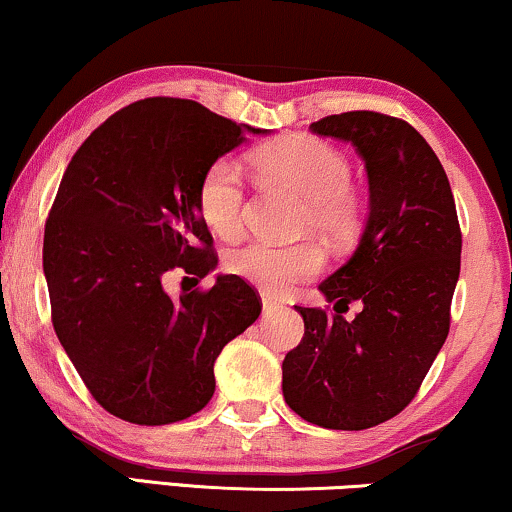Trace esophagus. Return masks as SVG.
<instances>
[{"mask_svg":"<svg viewBox=\"0 0 512 512\" xmlns=\"http://www.w3.org/2000/svg\"><path fill=\"white\" fill-rule=\"evenodd\" d=\"M278 307H281V304H278L276 302V297H271L269 293H262V309H264V312H274V309H278Z\"/></svg>","mask_w":512,"mask_h":512,"instance_id":"34e87169","label":"esophagus"}]
</instances>
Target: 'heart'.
Here are the masks:
<instances>
[{"label":"heart","mask_w":512,"mask_h":512,"mask_svg":"<svg viewBox=\"0 0 512 512\" xmlns=\"http://www.w3.org/2000/svg\"><path fill=\"white\" fill-rule=\"evenodd\" d=\"M252 167L267 184L283 186L304 200V229L342 241L354 231L359 205L349 191L352 170L345 155L314 137H286L252 153ZM245 184L234 160L222 158L205 170L198 186V210L217 236L231 238L245 222ZM323 267L314 243L276 245L248 241L226 255V269L264 293H286Z\"/></svg>","instance_id":"1"}]
</instances>
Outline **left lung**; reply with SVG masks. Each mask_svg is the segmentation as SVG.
<instances>
[{
  "label": "left lung",
  "instance_id": "obj_1",
  "mask_svg": "<svg viewBox=\"0 0 512 512\" xmlns=\"http://www.w3.org/2000/svg\"><path fill=\"white\" fill-rule=\"evenodd\" d=\"M314 134L349 141L368 174L354 255L321 283L328 302L361 301L352 322L297 307L304 338L283 359V397L331 430H366L409 406L449 335L461 226L439 158L409 122L375 111L328 115Z\"/></svg>",
  "mask_w": 512,
  "mask_h": 512
}]
</instances>
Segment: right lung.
<instances>
[{"mask_svg": "<svg viewBox=\"0 0 512 512\" xmlns=\"http://www.w3.org/2000/svg\"><path fill=\"white\" fill-rule=\"evenodd\" d=\"M196 101L153 96L111 115L70 160L44 229L51 321L92 397L137 425L193 416L215 394V361L262 312L243 278L172 300L163 276L217 267L198 210L205 170L241 146Z\"/></svg>", "mask_w": 512, "mask_h": 512, "instance_id": "1", "label": "right lung"}]
</instances>
